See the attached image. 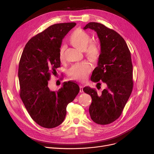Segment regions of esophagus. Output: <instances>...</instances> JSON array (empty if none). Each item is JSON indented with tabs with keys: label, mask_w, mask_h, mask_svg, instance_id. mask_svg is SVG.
Listing matches in <instances>:
<instances>
[{
	"label": "esophagus",
	"mask_w": 154,
	"mask_h": 154,
	"mask_svg": "<svg viewBox=\"0 0 154 154\" xmlns=\"http://www.w3.org/2000/svg\"><path fill=\"white\" fill-rule=\"evenodd\" d=\"M79 88H80L79 92H80V93H83V85L80 84V85H79Z\"/></svg>",
	"instance_id": "esophagus-1"
}]
</instances>
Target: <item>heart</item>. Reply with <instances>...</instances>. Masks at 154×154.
Listing matches in <instances>:
<instances>
[{"instance_id": "obj_1", "label": "heart", "mask_w": 154, "mask_h": 154, "mask_svg": "<svg viewBox=\"0 0 154 154\" xmlns=\"http://www.w3.org/2000/svg\"><path fill=\"white\" fill-rule=\"evenodd\" d=\"M91 41V36L80 29L75 30L69 38V42L73 46L81 51H85L86 54L88 57L95 58L99 53V49L94 44H91L89 45ZM64 49L65 47L64 46H61L60 49L59 56L61 61H63L64 59ZM91 70V66L90 63L83 61L72 66L69 70V75L75 79L83 81L86 79Z\"/></svg>"}]
</instances>
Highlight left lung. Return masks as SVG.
<instances>
[{
    "label": "left lung",
    "mask_w": 154,
    "mask_h": 154,
    "mask_svg": "<svg viewBox=\"0 0 154 154\" xmlns=\"http://www.w3.org/2000/svg\"><path fill=\"white\" fill-rule=\"evenodd\" d=\"M86 29L97 33L101 46L98 66L93 70L91 80L102 81L107 88L98 94L88 86L83 91L92 99L89 108L91 120L100 125H107L119 118L132 91L131 54L125 41L113 29L98 23H88L84 27Z\"/></svg>",
    "instance_id": "obj_1"
}]
</instances>
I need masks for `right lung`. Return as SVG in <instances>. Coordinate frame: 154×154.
Returning a JSON list of instances; mask_svg holds the SVG:
<instances>
[{"label":"right lung","instance_id":"add662e5","mask_svg":"<svg viewBox=\"0 0 154 154\" xmlns=\"http://www.w3.org/2000/svg\"><path fill=\"white\" fill-rule=\"evenodd\" d=\"M75 23L56 24L34 35L25 46L18 69L20 97L32 119L47 128L59 126L66 115L68 103L79 91L74 82H64L54 91L48 87L51 75L60 67L62 39Z\"/></svg>","mask_w":154,"mask_h":154}]
</instances>
